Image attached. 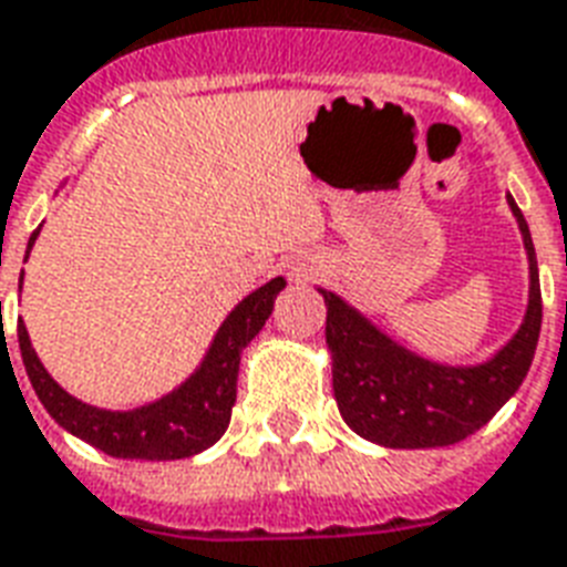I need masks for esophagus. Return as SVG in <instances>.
<instances>
[{"label":"esophagus","instance_id":"esophagus-1","mask_svg":"<svg viewBox=\"0 0 567 567\" xmlns=\"http://www.w3.org/2000/svg\"><path fill=\"white\" fill-rule=\"evenodd\" d=\"M315 267L306 265V261H297V265H291V279L293 282H306V279H312Z\"/></svg>","mask_w":567,"mask_h":567}]
</instances>
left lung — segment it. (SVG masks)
<instances>
[{
  "instance_id": "left-lung-1",
  "label": "left lung",
  "mask_w": 567,
  "mask_h": 567,
  "mask_svg": "<svg viewBox=\"0 0 567 567\" xmlns=\"http://www.w3.org/2000/svg\"><path fill=\"white\" fill-rule=\"evenodd\" d=\"M529 255V306L520 330L482 365H437L386 339L336 293L327 302L332 389L344 422L360 437L389 449H434L461 443L496 416L533 365L542 332L538 261L520 207L508 196Z\"/></svg>"
}]
</instances>
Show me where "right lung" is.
<instances>
[{
	"label": "right lung",
	"mask_w": 567,
	"mask_h": 567,
	"mask_svg": "<svg viewBox=\"0 0 567 567\" xmlns=\"http://www.w3.org/2000/svg\"><path fill=\"white\" fill-rule=\"evenodd\" d=\"M41 231V228H38ZM34 231L29 237L32 249ZM285 288L282 276H276L258 291H252L237 309L226 318L216 332L214 344L207 351L202 369L178 386L166 399L154 401L148 408L112 413L82 404L68 395L55 383L32 351V341L23 321L17 323V339L23 353L25 374L32 380V389L47 408V413L68 427L73 437L92 443L112 457H140V461H178L205 452L216 440L226 434L231 408L237 399V369H240V351L258 336L265 321L274 312L276 293Z\"/></svg>",
	"instance_id": "1"
}]
</instances>
